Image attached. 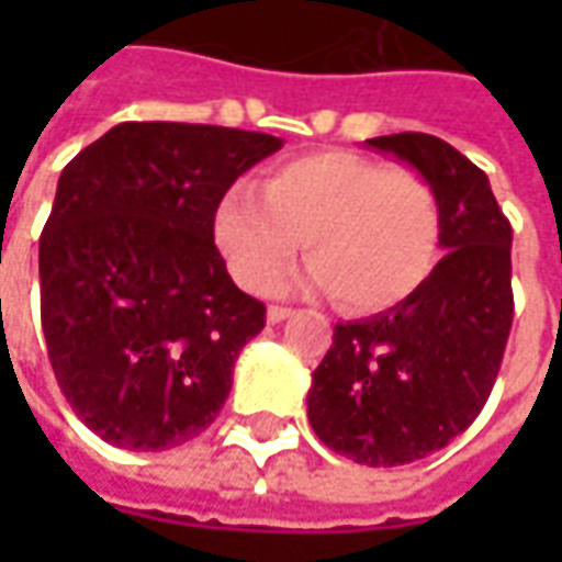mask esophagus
I'll return each instance as SVG.
<instances>
[{
    "instance_id": "obj_1",
    "label": "esophagus",
    "mask_w": 562,
    "mask_h": 562,
    "mask_svg": "<svg viewBox=\"0 0 562 562\" xmlns=\"http://www.w3.org/2000/svg\"><path fill=\"white\" fill-rule=\"evenodd\" d=\"M293 310H288V306H269V313H266V318H269V325H278V322H284V318H291Z\"/></svg>"
}]
</instances>
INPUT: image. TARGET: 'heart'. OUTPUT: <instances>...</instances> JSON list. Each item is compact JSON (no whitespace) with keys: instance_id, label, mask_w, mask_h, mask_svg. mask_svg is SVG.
Listing matches in <instances>:
<instances>
[{"instance_id":"heart-1","label":"heart","mask_w":562,"mask_h":562,"mask_svg":"<svg viewBox=\"0 0 562 562\" xmlns=\"http://www.w3.org/2000/svg\"><path fill=\"white\" fill-rule=\"evenodd\" d=\"M441 234V200L425 175L347 149L278 165L262 193L231 187L212 215V240L240 288L274 291L303 244L310 281L350 313H381L419 291Z\"/></svg>"}]
</instances>
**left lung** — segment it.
Listing matches in <instances>:
<instances>
[{
    "mask_svg": "<svg viewBox=\"0 0 562 562\" xmlns=\"http://www.w3.org/2000/svg\"><path fill=\"white\" fill-rule=\"evenodd\" d=\"M366 143L438 190L447 256L387 313L335 325L306 403L335 453L403 465L463 435L491 397L513 325V227L485 171L441 137L406 131Z\"/></svg>",
    "mask_w": 562,
    "mask_h": 562,
    "instance_id": "left-lung-1",
    "label": "left lung"
}]
</instances>
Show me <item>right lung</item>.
<instances>
[{"mask_svg": "<svg viewBox=\"0 0 562 562\" xmlns=\"http://www.w3.org/2000/svg\"><path fill=\"white\" fill-rule=\"evenodd\" d=\"M281 137L124 121L65 165L40 234V318L80 422L124 450L205 431L266 306L227 274L215 205Z\"/></svg>", "mask_w": 562, "mask_h": 562, "instance_id": "1", "label": "right lung"}]
</instances>
